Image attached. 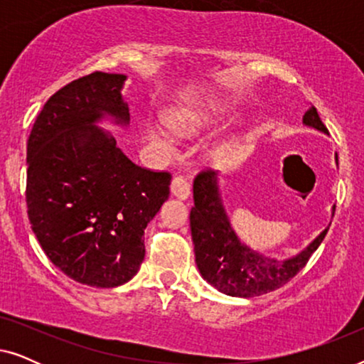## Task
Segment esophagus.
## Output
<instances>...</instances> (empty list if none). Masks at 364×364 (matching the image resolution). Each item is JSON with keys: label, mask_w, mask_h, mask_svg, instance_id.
<instances>
[{"label": "esophagus", "mask_w": 364, "mask_h": 364, "mask_svg": "<svg viewBox=\"0 0 364 364\" xmlns=\"http://www.w3.org/2000/svg\"><path fill=\"white\" fill-rule=\"evenodd\" d=\"M171 192L172 196H176L178 198H187L191 196V183H188L187 177L181 176V173L173 176L171 183Z\"/></svg>", "instance_id": "obj_1"}]
</instances>
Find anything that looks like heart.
Segmentation results:
<instances>
[{
	"instance_id": "heart-1",
	"label": "heart",
	"mask_w": 364,
	"mask_h": 364,
	"mask_svg": "<svg viewBox=\"0 0 364 364\" xmlns=\"http://www.w3.org/2000/svg\"><path fill=\"white\" fill-rule=\"evenodd\" d=\"M203 119H205L203 114L192 112V114H186V116H173L171 119V122L178 132H192V131H196V127L203 121ZM156 139L162 144V146H167V142L164 141L161 134H157Z\"/></svg>"
}]
</instances>
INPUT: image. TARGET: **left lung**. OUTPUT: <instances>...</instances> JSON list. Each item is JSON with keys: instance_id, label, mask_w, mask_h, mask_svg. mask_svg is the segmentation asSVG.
<instances>
[{"instance_id": "obj_1", "label": "left lung", "mask_w": 364, "mask_h": 364, "mask_svg": "<svg viewBox=\"0 0 364 364\" xmlns=\"http://www.w3.org/2000/svg\"><path fill=\"white\" fill-rule=\"evenodd\" d=\"M303 122L328 132L313 104L303 116ZM193 203L191 230L196 263L212 287L230 296H258L283 287L306 265L328 233L326 228L296 257L275 260L250 250L238 240L218 197L217 173L210 168H203L193 181Z\"/></svg>"}]
</instances>
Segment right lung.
I'll return each mask as SVG.
<instances>
[{
	"label": "right lung",
	"mask_w": 364,
	"mask_h": 364,
	"mask_svg": "<svg viewBox=\"0 0 364 364\" xmlns=\"http://www.w3.org/2000/svg\"><path fill=\"white\" fill-rule=\"evenodd\" d=\"M126 76L94 71L54 92L28 139L26 205L49 260L74 282L112 288L146 255L144 230L167 200L172 176L139 167L94 122L127 124Z\"/></svg>",
	"instance_id": "obj_1"
}]
</instances>
